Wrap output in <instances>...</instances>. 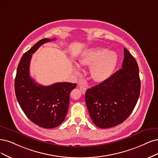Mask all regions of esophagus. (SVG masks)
Here are the masks:
<instances>
[{
  "label": "esophagus",
  "mask_w": 158,
  "mask_h": 158,
  "mask_svg": "<svg viewBox=\"0 0 158 158\" xmlns=\"http://www.w3.org/2000/svg\"><path fill=\"white\" fill-rule=\"evenodd\" d=\"M79 89H80V90L81 91V93H82L83 94L86 93V86H83V85L79 86Z\"/></svg>",
  "instance_id": "obj_1"
}]
</instances>
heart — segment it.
<instances>
[{
	"instance_id": "1",
	"label": "heart",
	"mask_w": 158,
	"mask_h": 158,
	"mask_svg": "<svg viewBox=\"0 0 158 158\" xmlns=\"http://www.w3.org/2000/svg\"><path fill=\"white\" fill-rule=\"evenodd\" d=\"M79 62L82 65H91V77L95 81L102 82L112 75L118 62V56L113 51L96 47L85 50Z\"/></svg>"
}]
</instances>
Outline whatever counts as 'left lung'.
<instances>
[{"instance_id": "1", "label": "left lung", "mask_w": 158, "mask_h": 158, "mask_svg": "<svg viewBox=\"0 0 158 158\" xmlns=\"http://www.w3.org/2000/svg\"><path fill=\"white\" fill-rule=\"evenodd\" d=\"M140 91L138 64L124 48L122 68L86 91V104L94 124L106 129L123 123L133 111Z\"/></svg>"}]
</instances>
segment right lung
<instances>
[{"instance_id": "right-lung-1", "label": "right lung", "mask_w": 158, "mask_h": 158, "mask_svg": "<svg viewBox=\"0 0 158 158\" xmlns=\"http://www.w3.org/2000/svg\"><path fill=\"white\" fill-rule=\"evenodd\" d=\"M56 39H43L24 53L18 64L15 78V93L18 103L33 123L45 129L54 128L62 123L68 112L69 94L77 85L56 83L43 86L30 77L32 54L42 44Z\"/></svg>"}]
</instances>
